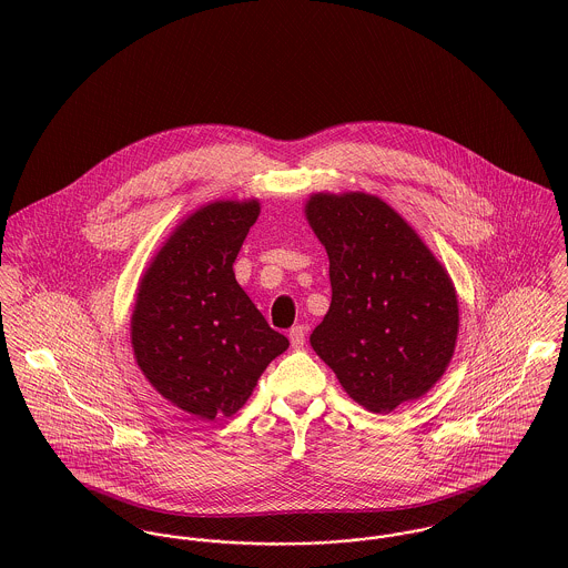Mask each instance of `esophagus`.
<instances>
[{
  "label": "esophagus",
  "mask_w": 568,
  "mask_h": 568,
  "mask_svg": "<svg viewBox=\"0 0 568 568\" xmlns=\"http://www.w3.org/2000/svg\"><path fill=\"white\" fill-rule=\"evenodd\" d=\"M288 338H291V345L295 349L304 347V343H306V327L304 325H293L291 332H288Z\"/></svg>",
  "instance_id": "obj_1"
}]
</instances>
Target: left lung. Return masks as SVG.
I'll use <instances>...</instances> for the list:
<instances>
[{
    "label": "left lung",
    "mask_w": 568,
    "mask_h": 568,
    "mask_svg": "<svg viewBox=\"0 0 568 568\" xmlns=\"http://www.w3.org/2000/svg\"><path fill=\"white\" fill-rule=\"evenodd\" d=\"M306 219L327 251L332 284L313 349L372 413L422 398L446 372L459 332L446 268L378 196L320 192Z\"/></svg>",
    "instance_id": "8db88e82"
}]
</instances>
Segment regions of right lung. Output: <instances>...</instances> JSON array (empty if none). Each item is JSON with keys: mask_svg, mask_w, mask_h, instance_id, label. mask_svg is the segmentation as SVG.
Wrapping results in <instances>:
<instances>
[{"mask_svg": "<svg viewBox=\"0 0 568 568\" xmlns=\"http://www.w3.org/2000/svg\"><path fill=\"white\" fill-rule=\"evenodd\" d=\"M257 214L255 199L196 210L140 282L131 317L135 361L165 400L199 419L243 408L266 365L288 347L234 275Z\"/></svg>", "mask_w": 568, "mask_h": 568, "instance_id": "right-lung-1", "label": "right lung"}]
</instances>
